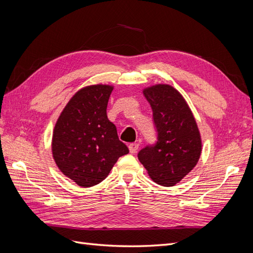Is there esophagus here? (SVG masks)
Here are the masks:
<instances>
[{
  "label": "esophagus",
  "instance_id": "34e87169",
  "mask_svg": "<svg viewBox=\"0 0 253 253\" xmlns=\"http://www.w3.org/2000/svg\"><path fill=\"white\" fill-rule=\"evenodd\" d=\"M128 148H129L130 153H135L136 150L138 149V144H137V143H131V144H129Z\"/></svg>",
  "mask_w": 253,
  "mask_h": 253
}]
</instances>
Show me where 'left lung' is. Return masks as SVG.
I'll list each match as a JSON object with an SVG mask.
<instances>
[{
	"instance_id": "left-lung-1",
	"label": "left lung",
	"mask_w": 253,
	"mask_h": 253,
	"mask_svg": "<svg viewBox=\"0 0 253 253\" xmlns=\"http://www.w3.org/2000/svg\"><path fill=\"white\" fill-rule=\"evenodd\" d=\"M158 130V143L137 154L153 182L171 187L181 182L197 166L202 153V137L193 113L184 96L168 84L143 89Z\"/></svg>"
}]
</instances>
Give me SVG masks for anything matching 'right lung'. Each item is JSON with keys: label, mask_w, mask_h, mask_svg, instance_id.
Instances as JSON below:
<instances>
[{"label": "right lung", "mask_w": 253, "mask_h": 253, "mask_svg": "<svg viewBox=\"0 0 253 253\" xmlns=\"http://www.w3.org/2000/svg\"><path fill=\"white\" fill-rule=\"evenodd\" d=\"M115 86L88 85L72 95L53 128L52 158L61 172L87 188L104 181L120 157L129 152L107 118Z\"/></svg>", "instance_id": "1"}]
</instances>
